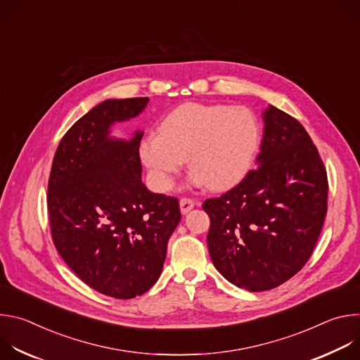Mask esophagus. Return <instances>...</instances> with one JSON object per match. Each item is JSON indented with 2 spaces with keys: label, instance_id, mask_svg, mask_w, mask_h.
<instances>
[{
  "label": "esophagus",
  "instance_id": "1",
  "mask_svg": "<svg viewBox=\"0 0 360 360\" xmlns=\"http://www.w3.org/2000/svg\"><path fill=\"white\" fill-rule=\"evenodd\" d=\"M193 207H195V202L192 199H189V198H182L181 202H179V208H181V212L184 215H186Z\"/></svg>",
  "mask_w": 360,
  "mask_h": 360
}]
</instances>
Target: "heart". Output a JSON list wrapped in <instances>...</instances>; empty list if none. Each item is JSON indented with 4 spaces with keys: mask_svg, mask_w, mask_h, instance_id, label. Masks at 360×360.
Returning <instances> with one entry per match:
<instances>
[{
    "mask_svg": "<svg viewBox=\"0 0 360 360\" xmlns=\"http://www.w3.org/2000/svg\"><path fill=\"white\" fill-rule=\"evenodd\" d=\"M261 143V127L243 107L184 104L139 142V158L157 191L174 186L175 175L191 168L189 182L226 191L248 174Z\"/></svg>",
    "mask_w": 360,
    "mask_h": 360,
    "instance_id": "obj_1",
    "label": "heart"
}]
</instances>
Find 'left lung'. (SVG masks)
Segmentation results:
<instances>
[{"label": "left lung", "instance_id": "8db88e82", "mask_svg": "<svg viewBox=\"0 0 360 360\" xmlns=\"http://www.w3.org/2000/svg\"><path fill=\"white\" fill-rule=\"evenodd\" d=\"M262 115L258 168L222 196L203 202L214 266L250 292L274 289L302 269L328 211L326 169L309 134L274 105Z\"/></svg>", "mask_w": 360, "mask_h": 360}]
</instances>
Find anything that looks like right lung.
Listing matches in <instances>:
<instances>
[{
	"instance_id": "1",
	"label": "right lung",
	"mask_w": 360,
	"mask_h": 360,
	"mask_svg": "<svg viewBox=\"0 0 360 360\" xmlns=\"http://www.w3.org/2000/svg\"><path fill=\"white\" fill-rule=\"evenodd\" d=\"M148 101L105 99L79 118L57 148L48 182L51 233L61 258L88 286L117 299L157 283L181 221L178 199L142 182L143 131L111 135Z\"/></svg>"
}]
</instances>
